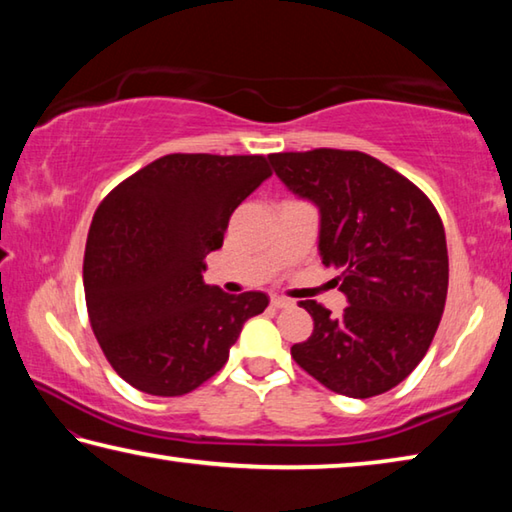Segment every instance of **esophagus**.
Instances as JSON below:
<instances>
[{"label": "esophagus", "instance_id": "34e87169", "mask_svg": "<svg viewBox=\"0 0 512 512\" xmlns=\"http://www.w3.org/2000/svg\"><path fill=\"white\" fill-rule=\"evenodd\" d=\"M272 308H276V310H281V308H292L294 303L290 301V299H283V297H272Z\"/></svg>", "mask_w": 512, "mask_h": 512}]
</instances>
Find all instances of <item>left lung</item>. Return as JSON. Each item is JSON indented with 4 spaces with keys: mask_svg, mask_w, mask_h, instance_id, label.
I'll list each match as a JSON object with an SVG mask.
<instances>
[{
    "mask_svg": "<svg viewBox=\"0 0 512 512\" xmlns=\"http://www.w3.org/2000/svg\"><path fill=\"white\" fill-rule=\"evenodd\" d=\"M276 177L319 209V256L348 306L301 301L315 330L292 346L303 371L348 398H373L423 360L441 324L445 229L418 186L371 155L317 148L270 155Z\"/></svg>",
    "mask_w": 512,
    "mask_h": 512,
    "instance_id": "obj_1",
    "label": "left lung"
}]
</instances>
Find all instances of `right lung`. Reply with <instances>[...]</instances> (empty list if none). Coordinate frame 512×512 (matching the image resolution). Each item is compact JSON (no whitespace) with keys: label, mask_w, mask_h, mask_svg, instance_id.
<instances>
[{"label":"right lung","mask_w":512,"mask_h":512,"mask_svg":"<svg viewBox=\"0 0 512 512\" xmlns=\"http://www.w3.org/2000/svg\"><path fill=\"white\" fill-rule=\"evenodd\" d=\"M272 175L261 155H166L98 204L83 283L89 324L107 362L134 389L184 396L229 360L242 324L267 294L206 285L236 206Z\"/></svg>","instance_id":"add662e5"}]
</instances>
